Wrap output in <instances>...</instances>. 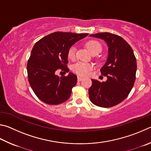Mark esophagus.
I'll return each instance as SVG.
<instances>
[{
    "mask_svg": "<svg viewBox=\"0 0 151 151\" xmlns=\"http://www.w3.org/2000/svg\"><path fill=\"white\" fill-rule=\"evenodd\" d=\"M83 78H81V77H80V76H78V81H82L83 80Z\"/></svg>",
    "mask_w": 151,
    "mask_h": 151,
    "instance_id": "esophagus-1",
    "label": "esophagus"
}]
</instances>
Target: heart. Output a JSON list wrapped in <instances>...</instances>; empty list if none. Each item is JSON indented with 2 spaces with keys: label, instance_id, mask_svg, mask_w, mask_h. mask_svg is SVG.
<instances>
[{
  "label": "heart",
  "instance_id": "heart-1",
  "mask_svg": "<svg viewBox=\"0 0 151 151\" xmlns=\"http://www.w3.org/2000/svg\"><path fill=\"white\" fill-rule=\"evenodd\" d=\"M87 47L89 52L92 54L94 53H97L101 52L102 49V46L99 42L96 40H90L86 44ZM76 48L74 46H71L68 52V57L69 59L74 60L76 58ZM93 66L91 63L83 62H78L73 64L72 66V70L74 73H77L78 75L81 76H86L88 75L89 71L93 70Z\"/></svg>",
  "mask_w": 151,
  "mask_h": 151
}]
</instances>
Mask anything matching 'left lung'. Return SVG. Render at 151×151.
<instances>
[{
    "label": "left lung",
    "instance_id": "8db88e82",
    "mask_svg": "<svg viewBox=\"0 0 151 151\" xmlns=\"http://www.w3.org/2000/svg\"><path fill=\"white\" fill-rule=\"evenodd\" d=\"M107 42L109 54L101 70L106 76L105 82L91 80L89 96L94 105L111 107L120 104L129 96L136 79L137 61L130 45L121 37L109 32L91 34Z\"/></svg>",
    "mask_w": 151,
    "mask_h": 151
}]
</instances>
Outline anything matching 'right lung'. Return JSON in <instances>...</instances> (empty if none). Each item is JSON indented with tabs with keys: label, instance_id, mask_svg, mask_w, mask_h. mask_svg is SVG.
<instances>
[{
	"label": "right lung",
	"instance_id": "right-lung-1",
	"mask_svg": "<svg viewBox=\"0 0 151 151\" xmlns=\"http://www.w3.org/2000/svg\"><path fill=\"white\" fill-rule=\"evenodd\" d=\"M88 34L56 32L41 38L34 44L27 63L28 78L34 93L42 101L58 105L69 99L77 83V76L55 75L58 70L68 72L70 47Z\"/></svg>",
	"mask_w": 151,
	"mask_h": 151
}]
</instances>
